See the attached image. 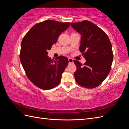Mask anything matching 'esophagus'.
Masks as SVG:
<instances>
[{
    "label": "esophagus",
    "instance_id": "obj_1",
    "mask_svg": "<svg viewBox=\"0 0 129 129\" xmlns=\"http://www.w3.org/2000/svg\"><path fill=\"white\" fill-rule=\"evenodd\" d=\"M68 61H69V63H73V59L72 58H69Z\"/></svg>",
    "mask_w": 129,
    "mask_h": 129
}]
</instances>
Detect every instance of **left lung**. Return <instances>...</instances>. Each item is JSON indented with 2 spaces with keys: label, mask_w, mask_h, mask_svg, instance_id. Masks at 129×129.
<instances>
[{
  "label": "left lung",
  "mask_w": 129,
  "mask_h": 129,
  "mask_svg": "<svg viewBox=\"0 0 129 129\" xmlns=\"http://www.w3.org/2000/svg\"><path fill=\"white\" fill-rule=\"evenodd\" d=\"M71 26L81 34L80 51L86 62L82 65L74 60L77 69L74 73L76 82L83 87H97L106 79L113 60L112 45L107 34L88 20L72 22Z\"/></svg>",
  "instance_id": "1"
}]
</instances>
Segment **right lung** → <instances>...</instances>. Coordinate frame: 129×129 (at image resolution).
I'll return each instance as SVG.
<instances>
[{
    "label": "right lung",
    "instance_id": "obj_1",
    "mask_svg": "<svg viewBox=\"0 0 129 129\" xmlns=\"http://www.w3.org/2000/svg\"><path fill=\"white\" fill-rule=\"evenodd\" d=\"M70 24L47 20L34 25L23 38L20 60L27 77L37 87L49 90L60 83L68 59L59 56L52 60L47 50Z\"/></svg>",
    "mask_w": 129,
    "mask_h": 129
}]
</instances>
